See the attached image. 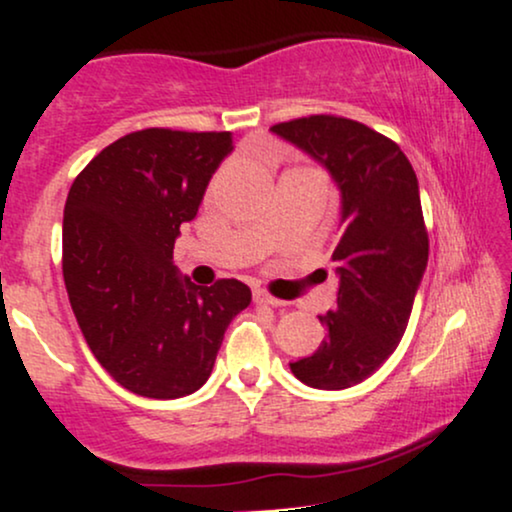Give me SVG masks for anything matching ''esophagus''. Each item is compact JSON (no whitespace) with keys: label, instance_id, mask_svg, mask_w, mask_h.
I'll list each match as a JSON object with an SVG mask.
<instances>
[{"label":"esophagus","instance_id":"1","mask_svg":"<svg viewBox=\"0 0 512 512\" xmlns=\"http://www.w3.org/2000/svg\"><path fill=\"white\" fill-rule=\"evenodd\" d=\"M254 302L256 304H270V306H285V302L278 297H273V294H268L266 290H256L254 292Z\"/></svg>","mask_w":512,"mask_h":512}]
</instances>
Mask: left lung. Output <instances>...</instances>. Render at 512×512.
Wrapping results in <instances>:
<instances>
[{"label": "left lung", "mask_w": 512, "mask_h": 512, "mask_svg": "<svg viewBox=\"0 0 512 512\" xmlns=\"http://www.w3.org/2000/svg\"><path fill=\"white\" fill-rule=\"evenodd\" d=\"M270 131L321 162L342 196L338 309L318 316L326 338L290 369L311 388L357 386L400 345L429 261L417 174L398 143L354 119L311 114Z\"/></svg>", "instance_id": "left-lung-1"}]
</instances>
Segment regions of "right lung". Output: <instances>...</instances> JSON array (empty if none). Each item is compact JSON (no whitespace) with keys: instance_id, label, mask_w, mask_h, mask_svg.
Listing matches in <instances>:
<instances>
[{"instance_id":"obj_1","label":"right lung","mask_w":512,"mask_h":512,"mask_svg":"<svg viewBox=\"0 0 512 512\" xmlns=\"http://www.w3.org/2000/svg\"><path fill=\"white\" fill-rule=\"evenodd\" d=\"M230 153V131H134L100 150L66 196L71 309L102 369L143 398L201 388L227 326L251 304L244 282L198 287L172 263L179 227Z\"/></svg>"}]
</instances>
